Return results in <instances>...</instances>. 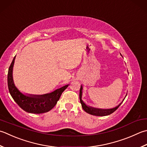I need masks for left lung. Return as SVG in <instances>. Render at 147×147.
Listing matches in <instances>:
<instances>
[{
	"mask_svg": "<svg viewBox=\"0 0 147 147\" xmlns=\"http://www.w3.org/2000/svg\"><path fill=\"white\" fill-rule=\"evenodd\" d=\"M121 55V54H120ZM121 56L122 57V55H121ZM82 94H83V86L82 85H81V87H80V102L82 104V106L83 110H84L85 111L87 112V113L92 115H95V116H106V115H109L111 113H113V112L117 110V108L119 107L120 106V105L122 104V102L123 101V100L125 99L126 96H125L124 99H123L122 101L120 103V104L115 106V108H110V109H102V108H94L92 107V106H88L85 104L84 102V101L82 100Z\"/></svg>",
	"mask_w": 147,
	"mask_h": 147,
	"instance_id": "8db88e82",
	"label": "left lung"
}]
</instances>
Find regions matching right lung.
I'll list each match as a JSON object with an SVG mask.
<instances>
[{
    "label": "right lung",
    "mask_w": 147,
    "mask_h": 147,
    "mask_svg": "<svg viewBox=\"0 0 147 147\" xmlns=\"http://www.w3.org/2000/svg\"><path fill=\"white\" fill-rule=\"evenodd\" d=\"M15 58L16 56L11 62L7 74L9 91L14 101L20 108L28 113L39 114L50 111L56 105L62 93L67 88L69 85H66L50 93L42 95L23 93L16 87L13 80V70Z\"/></svg>",
    "instance_id": "right-lung-1"
}]
</instances>
